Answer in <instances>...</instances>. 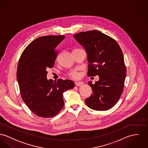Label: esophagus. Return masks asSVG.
Segmentation results:
<instances>
[{
    "instance_id": "obj_1",
    "label": "esophagus",
    "mask_w": 148,
    "mask_h": 148,
    "mask_svg": "<svg viewBox=\"0 0 148 148\" xmlns=\"http://www.w3.org/2000/svg\"><path fill=\"white\" fill-rule=\"evenodd\" d=\"M83 84V83L82 82H75V85L77 86H81Z\"/></svg>"
}]
</instances>
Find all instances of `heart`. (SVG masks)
Segmentation results:
<instances>
[{"instance_id": "1", "label": "heart", "mask_w": 148, "mask_h": 148, "mask_svg": "<svg viewBox=\"0 0 148 148\" xmlns=\"http://www.w3.org/2000/svg\"><path fill=\"white\" fill-rule=\"evenodd\" d=\"M70 76L73 78H77L79 77V74L76 71H72L70 73Z\"/></svg>"}]
</instances>
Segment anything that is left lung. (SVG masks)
Here are the masks:
<instances>
[{
	"mask_svg": "<svg viewBox=\"0 0 148 148\" xmlns=\"http://www.w3.org/2000/svg\"><path fill=\"white\" fill-rule=\"evenodd\" d=\"M73 36L87 52L88 76L99 77L95 84L88 82L93 92L85 102L95 110L112 108L122 95L126 75L121 47L114 39L97 30L81 32Z\"/></svg>",
	"mask_w": 148,
	"mask_h": 148,
	"instance_id": "obj_1",
	"label": "left lung"
}]
</instances>
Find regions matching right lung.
<instances>
[{"mask_svg":"<svg viewBox=\"0 0 148 148\" xmlns=\"http://www.w3.org/2000/svg\"><path fill=\"white\" fill-rule=\"evenodd\" d=\"M64 35L43 36L26 47L20 58L17 78L23 102L36 115L51 118L64 105L62 94L74 88L69 79H47L48 68H52L57 57V46Z\"/></svg>","mask_w":148,"mask_h":148,"instance_id":"1","label":"right lung"}]
</instances>
